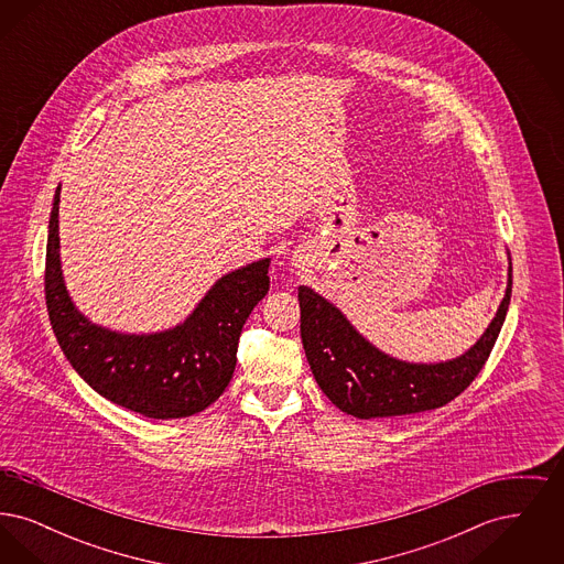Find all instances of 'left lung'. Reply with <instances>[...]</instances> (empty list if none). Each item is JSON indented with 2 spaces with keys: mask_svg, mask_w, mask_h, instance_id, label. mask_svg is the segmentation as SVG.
<instances>
[{
  "mask_svg": "<svg viewBox=\"0 0 564 564\" xmlns=\"http://www.w3.org/2000/svg\"><path fill=\"white\" fill-rule=\"evenodd\" d=\"M510 297L511 267L506 297L482 338L444 364H405L380 352L334 304L304 285L297 288L300 336L317 384L336 408L357 419L416 414L453 402L480 375L506 322Z\"/></svg>",
  "mask_w": 564,
  "mask_h": 564,
  "instance_id": "obj_1",
  "label": "left lung"
}]
</instances>
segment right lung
<instances>
[{
    "mask_svg": "<svg viewBox=\"0 0 564 564\" xmlns=\"http://www.w3.org/2000/svg\"><path fill=\"white\" fill-rule=\"evenodd\" d=\"M58 194L61 188L54 194L44 272L46 308L58 347L109 402L148 419L203 412L226 391L237 366L242 325L269 294V258L221 276L188 319L169 332H109L86 322L65 290L58 260Z\"/></svg>",
    "mask_w": 564,
    "mask_h": 564,
    "instance_id": "1",
    "label": "right lung"
}]
</instances>
